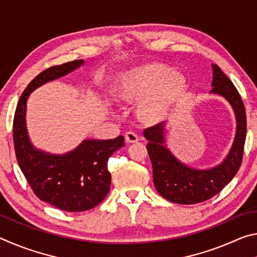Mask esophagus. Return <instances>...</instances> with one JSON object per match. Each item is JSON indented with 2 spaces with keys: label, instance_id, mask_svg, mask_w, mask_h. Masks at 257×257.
I'll use <instances>...</instances> for the list:
<instances>
[{
  "label": "esophagus",
  "instance_id": "1",
  "mask_svg": "<svg viewBox=\"0 0 257 257\" xmlns=\"http://www.w3.org/2000/svg\"><path fill=\"white\" fill-rule=\"evenodd\" d=\"M124 139L127 143H137L139 141V137L137 134H135L133 132H128L124 135Z\"/></svg>",
  "mask_w": 257,
  "mask_h": 257
}]
</instances>
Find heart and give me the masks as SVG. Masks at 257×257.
I'll return each mask as SVG.
<instances>
[{
    "mask_svg": "<svg viewBox=\"0 0 257 257\" xmlns=\"http://www.w3.org/2000/svg\"><path fill=\"white\" fill-rule=\"evenodd\" d=\"M187 81L180 72L162 63H150L127 71L115 86L122 101L138 103V114L146 122H159L184 96Z\"/></svg>",
    "mask_w": 257,
    "mask_h": 257,
    "instance_id": "heart-1",
    "label": "heart"
}]
</instances>
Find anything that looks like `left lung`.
Listing matches in <instances>:
<instances>
[{
	"label": "left lung",
	"instance_id": "left-lung-1",
	"mask_svg": "<svg viewBox=\"0 0 257 257\" xmlns=\"http://www.w3.org/2000/svg\"><path fill=\"white\" fill-rule=\"evenodd\" d=\"M212 89L210 94L222 97L231 106L236 133L228 154L219 164L198 169L180 161L165 144L168 122L147 128L144 137L149 141L147 151L153 167V182L161 196L177 204H196L207 201L220 193L236 176L240 168L246 139V111L241 97L223 71L212 64Z\"/></svg>",
	"mask_w": 257,
	"mask_h": 257
}]
</instances>
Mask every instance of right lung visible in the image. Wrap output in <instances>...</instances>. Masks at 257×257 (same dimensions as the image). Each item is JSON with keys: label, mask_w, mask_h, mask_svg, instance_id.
Masks as SVG:
<instances>
[{"label": "right lung", "mask_w": 257, "mask_h": 257, "mask_svg": "<svg viewBox=\"0 0 257 257\" xmlns=\"http://www.w3.org/2000/svg\"><path fill=\"white\" fill-rule=\"evenodd\" d=\"M76 60L46 69L30 81L17 105L14 142L18 164L36 196L60 210L82 212L101 203L110 191V156L124 146L123 136L114 139H84L76 149L53 154L37 149L27 129V102L35 89L84 66Z\"/></svg>", "instance_id": "right-lung-1"}]
</instances>
